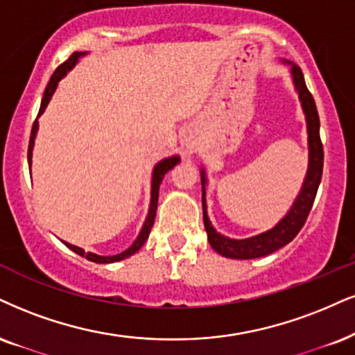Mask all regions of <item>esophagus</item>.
<instances>
[{
  "instance_id": "34e87169",
  "label": "esophagus",
  "mask_w": 355,
  "mask_h": 355,
  "mask_svg": "<svg viewBox=\"0 0 355 355\" xmlns=\"http://www.w3.org/2000/svg\"><path fill=\"white\" fill-rule=\"evenodd\" d=\"M184 146L189 153H196V151H198V148H199V141L196 138H186L184 139Z\"/></svg>"
}]
</instances>
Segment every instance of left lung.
I'll list each match as a JSON object with an SVG mask.
<instances>
[{"label": "left lung", "mask_w": 355, "mask_h": 355, "mask_svg": "<svg viewBox=\"0 0 355 355\" xmlns=\"http://www.w3.org/2000/svg\"><path fill=\"white\" fill-rule=\"evenodd\" d=\"M293 82H295L296 90H298L301 105L306 115V123H308V144H309V168L306 179L303 182L298 199L295 200L290 212L286 217L282 218V222L277 227L263 234L255 235V237L234 240L227 239L224 235L217 234L216 229L211 225L205 211V173H200V181H202V212H204V227L207 232V239L211 247L222 257L237 258V260H252V258H260L270 253L277 252L278 248L290 243L300 230L303 229L306 218H308L311 207L316 199L319 182L322 178V164H324V151H322L321 137H319V115L316 110V103L311 92L306 87L303 72L300 65L291 64Z\"/></svg>", "instance_id": "8db88e82"}]
</instances>
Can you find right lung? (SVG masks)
I'll list each match as a JSON object with an SVG mask.
<instances>
[{"instance_id": "1", "label": "right lung", "mask_w": 355, "mask_h": 355, "mask_svg": "<svg viewBox=\"0 0 355 355\" xmlns=\"http://www.w3.org/2000/svg\"><path fill=\"white\" fill-rule=\"evenodd\" d=\"M85 52H73V54L69 57L67 60H65L64 64H60L59 67L55 69L54 73H52L49 84H47L46 90H44V97H42V102H41V108H39V115L46 110L47 103H49V100L52 97V94H54L57 84H59V80L62 78L65 73H67L71 69L76 65L77 59L80 55H84ZM36 133H37V120L34 121L33 125V130H31V138H29V148H28V161H29V166H31V156H33V146H34V138H36ZM179 163V156H173V157H166V159L159 161L155 166V171H153V184H151V204H150V212H148V218L146 222H144L141 232H139L138 239L135 240L133 245H131L130 248H126L125 252L118 253V255H113V257H100V255H95V253H87L85 250H82V248L76 247V245H71L67 242H64L67 245L71 250H73L77 253V255L80 257H85L87 260L90 261H95V263H113V261H120L123 260V258L133 255V253H137L139 248L143 247V243L146 242L148 237H150V232H151V227L155 224V217H156V209H157V196H159V184L161 181H163L164 174L168 173L169 169H173L174 166Z\"/></svg>"}]
</instances>
